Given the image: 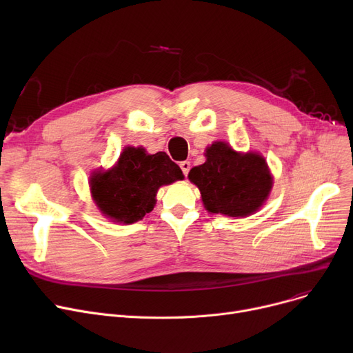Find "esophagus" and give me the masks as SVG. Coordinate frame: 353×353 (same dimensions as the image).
Returning <instances> with one entry per match:
<instances>
[{
  "instance_id": "esophagus-1",
  "label": "esophagus",
  "mask_w": 353,
  "mask_h": 353,
  "mask_svg": "<svg viewBox=\"0 0 353 353\" xmlns=\"http://www.w3.org/2000/svg\"><path fill=\"white\" fill-rule=\"evenodd\" d=\"M180 169H181L184 176H188L189 172H190V161H188V160L186 161H181L180 163Z\"/></svg>"
}]
</instances>
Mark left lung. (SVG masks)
I'll return each instance as SVG.
<instances>
[{
    "label": "left lung",
    "mask_w": 353,
    "mask_h": 353,
    "mask_svg": "<svg viewBox=\"0 0 353 353\" xmlns=\"http://www.w3.org/2000/svg\"><path fill=\"white\" fill-rule=\"evenodd\" d=\"M205 156L206 161L193 167L189 180L199 188L208 212L246 217L262 208L273 186L263 156L237 153L226 141H214Z\"/></svg>",
    "instance_id": "1"
}]
</instances>
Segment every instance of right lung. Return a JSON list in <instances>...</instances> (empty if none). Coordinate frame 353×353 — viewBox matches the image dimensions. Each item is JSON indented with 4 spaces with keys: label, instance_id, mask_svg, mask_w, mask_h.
<instances>
[{
    "label": "right lung",
    "instance_id": "add662e5",
    "mask_svg": "<svg viewBox=\"0 0 353 353\" xmlns=\"http://www.w3.org/2000/svg\"><path fill=\"white\" fill-rule=\"evenodd\" d=\"M183 177L180 167L164 152L148 154L143 147L128 145L114 167L91 174L90 190L105 217L132 225L153 210L161 186Z\"/></svg>",
    "mask_w": 353,
    "mask_h": 353
}]
</instances>
